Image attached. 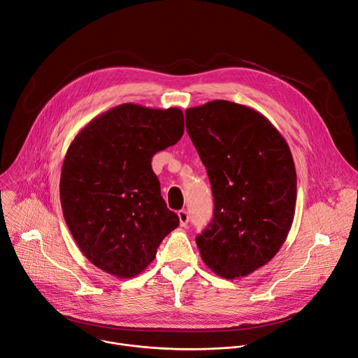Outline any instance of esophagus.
Instances as JSON below:
<instances>
[{
	"mask_svg": "<svg viewBox=\"0 0 358 358\" xmlns=\"http://www.w3.org/2000/svg\"><path fill=\"white\" fill-rule=\"evenodd\" d=\"M178 219H180V224L181 226H187V223H188V213L185 210H180L178 211Z\"/></svg>",
	"mask_w": 358,
	"mask_h": 358,
	"instance_id": "obj_1",
	"label": "esophagus"
}]
</instances>
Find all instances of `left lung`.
Returning <instances> with one entry per match:
<instances>
[{"label":"left lung","mask_w":358,"mask_h":358,"mask_svg":"<svg viewBox=\"0 0 358 358\" xmlns=\"http://www.w3.org/2000/svg\"><path fill=\"white\" fill-rule=\"evenodd\" d=\"M185 127L214 197V217L196 237L201 259L222 278L248 276L279 252L294 222L288 142L260 112L220 99L188 108Z\"/></svg>","instance_id":"1"}]
</instances>
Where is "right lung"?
I'll return each mask as SVG.
<instances>
[{"instance_id":"obj_1","label":"right lung","mask_w":358,"mask_h":358,"mask_svg":"<svg viewBox=\"0 0 358 358\" xmlns=\"http://www.w3.org/2000/svg\"><path fill=\"white\" fill-rule=\"evenodd\" d=\"M182 134L181 109L122 103L93 117L71 141L62 165L60 203L92 265L116 278H134L178 227L151 161Z\"/></svg>"}]
</instances>
